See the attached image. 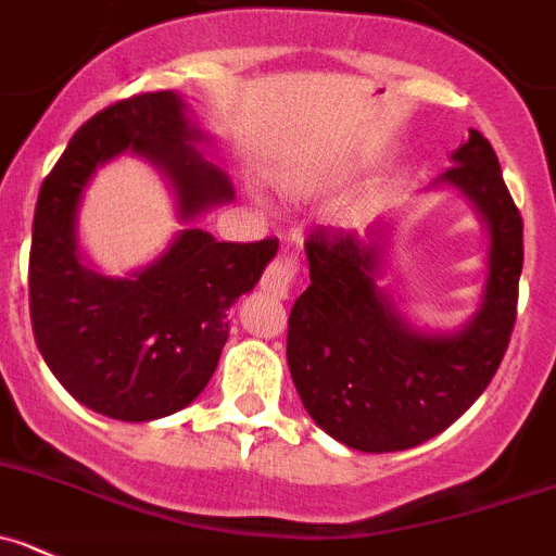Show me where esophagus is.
<instances>
[{
    "label": "esophagus",
    "mask_w": 556,
    "mask_h": 556,
    "mask_svg": "<svg viewBox=\"0 0 556 556\" xmlns=\"http://www.w3.org/2000/svg\"><path fill=\"white\" fill-rule=\"evenodd\" d=\"M293 279H295V261L293 257H288V254H282V257H277V261L266 268V274H263L261 279V288L263 293H268L271 299H279V302H282V299H288L290 295Z\"/></svg>",
    "instance_id": "34e87169"
}]
</instances>
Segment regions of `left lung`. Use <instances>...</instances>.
I'll list each match as a JSON object with an SVG mask.
<instances>
[{"instance_id":"obj_1","label":"left lung","mask_w":556,"mask_h":556,"mask_svg":"<svg viewBox=\"0 0 556 556\" xmlns=\"http://www.w3.org/2000/svg\"><path fill=\"white\" fill-rule=\"evenodd\" d=\"M433 189L460 191L489 232L477 313L455 331L414 329L383 277L387 222L359 241L309 232V288L288 320V367L309 417L351 450L397 453L455 422L489 387L516 324L523 222L502 180L500 159L480 131L455 150Z\"/></svg>"}]
</instances>
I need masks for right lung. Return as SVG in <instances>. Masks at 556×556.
Returning a JSON list of instances; mask_svg holds the SVG:
<instances>
[{
    "label": "right lung",
    "mask_w": 556,
    "mask_h": 556,
    "mask_svg": "<svg viewBox=\"0 0 556 556\" xmlns=\"http://www.w3.org/2000/svg\"><path fill=\"white\" fill-rule=\"evenodd\" d=\"M175 90L126 98L85 123L40 186L29 252V313L46 365L92 412L150 422L207 387L230 331L232 304L257 285L279 243L216 241L191 222L236 200ZM134 152L170 184L187 225L128 278H103L78 249V205L106 160Z\"/></svg>",
    "instance_id": "1"
}]
</instances>
